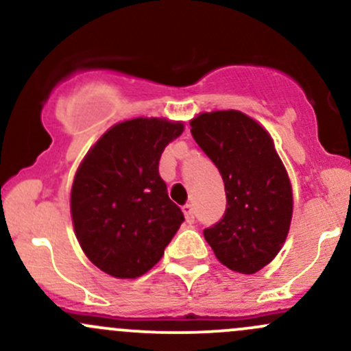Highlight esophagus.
I'll use <instances>...</instances> for the list:
<instances>
[{"instance_id": "34e87169", "label": "esophagus", "mask_w": 351, "mask_h": 351, "mask_svg": "<svg viewBox=\"0 0 351 351\" xmlns=\"http://www.w3.org/2000/svg\"><path fill=\"white\" fill-rule=\"evenodd\" d=\"M183 213H185V219L188 223H193L195 222V212H193V206L190 204L183 205Z\"/></svg>"}]
</instances>
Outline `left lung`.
Here are the masks:
<instances>
[{
	"label": "left lung",
	"mask_w": 351,
	"mask_h": 351,
	"mask_svg": "<svg viewBox=\"0 0 351 351\" xmlns=\"http://www.w3.org/2000/svg\"><path fill=\"white\" fill-rule=\"evenodd\" d=\"M191 136L222 175L227 208L205 228L217 259L242 274L278 256L293 217V190L269 132L239 110L198 114Z\"/></svg>",
	"instance_id": "obj_1"
}]
</instances>
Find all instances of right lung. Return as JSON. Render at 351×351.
I'll return each mask as SVG.
<instances>
[{"instance_id": "right-lung-1", "label": "right lung", "mask_w": 351, "mask_h": 351, "mask_svg": "<svg viewBox=\"0 0 351 351\" xmlns=\"http://www.w3.org/2000/svg\"><path fill=\"white\" fill-rule=\"evenodd\" d=\"M182 132L178 121H124L102 134L77 169L70 193L77 241L114 278L149 271L185 220L158 171L161 153Z\"/></svg>"}]
</instances>
